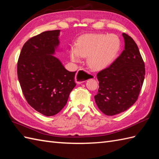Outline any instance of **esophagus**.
I'll return each instance as SVG.
<instances>
[{
	"label": "esophagus",
	"instance_id": "obj_1",
	"mask_svg": "<svg viewBox=\"0 0 159 159\" xmlns=\"http://www.w3.org/2000/svg\"><path fill=\"white\" fill-rule=\"evenodd\" d=\"M89 77V74L86 72V71L83 69H80L78 70V72L75 76L76 83L78 84H80L83 82L86 81V80L88 79Z\"/></svg>",
	"mask_w": 159,
	"mask_h": 159
}]
</instances>
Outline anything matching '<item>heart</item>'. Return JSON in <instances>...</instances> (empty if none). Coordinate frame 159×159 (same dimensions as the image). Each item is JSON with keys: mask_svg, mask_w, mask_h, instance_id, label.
Segmentation results:
<instances>
[{"mask_svg": "<svg viewBox=\"0 0 159 159\" xmlns=\"http://www.w3.org/2000/svg\"><path fill=\"white\" fill-rule=\"evenodd\" d=\"M121 42L115 34H88L81 37L77 46L70 50V57L78 62L80 57H87L91 68L101 70L109 66L116 58Z\"/></svg>", "mask_w": 159, "mask_h": 159, "instance_id": "b5f03b06", "label": "heart"}]
</instances>
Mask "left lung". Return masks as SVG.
Instances as JSON below:
<instances>
[{"mask_svg":"<svg viewBox=\"0 0 159 159\" xmlns=\"http://www.w3.org/2000/svg\"><path fill=\"white\" fill-rule=\"evenodd\" d=\"M124 50L116 61L97 74L99 89L94 96L98 107L107 116L122 113L136 102L146 74L137 43L123 33Z\"/></svg>","mask_w":159,"mask_h":159,"instance_id":"left-lung-1","label":"left lung"}]
</instances>
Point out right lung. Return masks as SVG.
Returning <instances> with one entry per match:
<instances>
[{
    "mask_svg": "<svg viewBox=\"0 0 159 159\" xmlns=\"http://www.w3.org/2000/svg\"><path fill=\"white\" fill-rule=\"evenodd\" d=\"M60 30L30 38L20 52L17 72L22 93L33 109L46 116L65 107L76 86V72H69L52 55L59 44Z\"/></svg>",
    "mask_w": 159,
    "mask_h": 159,
    "instance_id": "1",
    "label": "right lung"
}]
</instances>
